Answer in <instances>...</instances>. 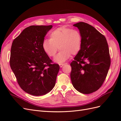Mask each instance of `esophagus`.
Masks as SVG:
<instances>
[{"label":"esophagus","mask_w":121,"mask_h":121,"mask_svg":"<svg viewBox=\"0 0 121 121\" xmlns=\"http://www.w3.org/2000/svg\"><path fill=\"white\" fill-rule=\"evenodd\" d=\"M65 65V64H59V65H60V68H62V67H63Z\"/></svg>","instance_id":"esophagus-1"}]
</instances>
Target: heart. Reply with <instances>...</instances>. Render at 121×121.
<instances>
[{
  "instance_id": "heart-1",
  "label": "heart",
  "mask_w": 121,
  "mask_h": 121,
  "mask_svg": "<svg viewBox=\"0 0 121 121\" xmlns=\"http://www.w3.org/2000/svg\"><path fill=\"white\" fill-rule=\"evenodd\" d=\"M50 39H44L42 47L45 53L53 57L59 48L60 50L54 57V61L61 63L75 55L80 50L82 44V36L78 30L62 27L50 33Z\"/></svg>"
}]
</instances>
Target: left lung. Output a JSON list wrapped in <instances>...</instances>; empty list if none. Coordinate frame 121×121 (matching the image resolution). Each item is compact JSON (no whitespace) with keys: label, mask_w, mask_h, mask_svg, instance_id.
<instances>
[{"label":"left lung","mask_w":121,"mask_h":121,"mask_svg":"<svg viewBox=\"0 0 121 121\" xmlns=\"http://www.w3.org/2000/svg\"><path fill=\"white\" fill-rule=\"evenodd\" d=\"M82 36L81 48L71 63V79L80 93L90 94L101 86L111 65L109 48L104 36L90 25H73Z\"/></svg>","instance_id":"left-lung-1"}]
</instances>
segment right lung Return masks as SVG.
I'll list each match as a JSON object with an SVG mask.
<instances>
[{
    "instance_id": "1",
    "label": "right lung",
    "mask_w": 121,
    "mask_h": 121,
    "mask_svg": "<svg viewBox=\"0 0 121 121\" xmlns=\"http://www.w3.org/2000/svg\"><path fill=\"white\" fill-rule=\"evenodd\" d=\"M49 26H30L13 42L10 66L19 85L25 92L34 96L49 92L56 85L59 65L51 64L42 47Z\"/></svg>"
}]
</instances>
